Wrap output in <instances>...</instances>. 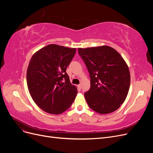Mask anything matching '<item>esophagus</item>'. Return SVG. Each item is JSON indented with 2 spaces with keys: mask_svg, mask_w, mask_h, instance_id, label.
Segmentation results:
<instances>
[{
  "mask_svg": "<svg viewBox=\"0 0 153 153\" xmlns=\"http://www.w3.org/2000/svg\"><path fill=\"white\" fill-rule=\"evenodd\" d=\"M78 87L79 88V89H81V88H82V84H79V85H78Z\"/></svg>",
  "mask_w": 153,
  "mask_h": 153,
  "instance_id": "34e87169",
  "label": "esophagus"
}]
</instances>
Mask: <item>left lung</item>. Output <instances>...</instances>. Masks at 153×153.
Segmentation results:
<instances>
[{"label":"left lung","instance_id":"8db88e82","mask_svg":"<svg viewBox=\"0 0 153 153\" xmlns=\"http://www.w3.org/2000/svg\"><path fill=\"white\" fill-rule=\"evenodd\" d=\"M89 73L91 87L84 94L89 107L100 114L118 109L126 100L130 73L126 62L108 46L78 48Z\"/></svg>","mask_w":153,"mask_h":153}]
</instances>
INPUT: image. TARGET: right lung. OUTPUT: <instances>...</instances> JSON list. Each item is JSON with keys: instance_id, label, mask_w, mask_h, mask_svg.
Returning a JSON list of instances; mask_svg holds the SVG:
<instances>
[{"instance_id": "add662e5", "label": "right lung", "mask_w": 153, "mask_h": 153, "mask_svg": "<svg viewBox=\"0 0 153 153\" xmlns=\"http://www.w3.org/2000/svg\"><path fill=\"white\" fill-rule=\"evenodd\" d=\"M76 53L69 48L51 44L32 57L27 71L29 93L36 104L45 112L60 114L70 107L77 89L66 73Z\"/></svg>"}]
</instances>
